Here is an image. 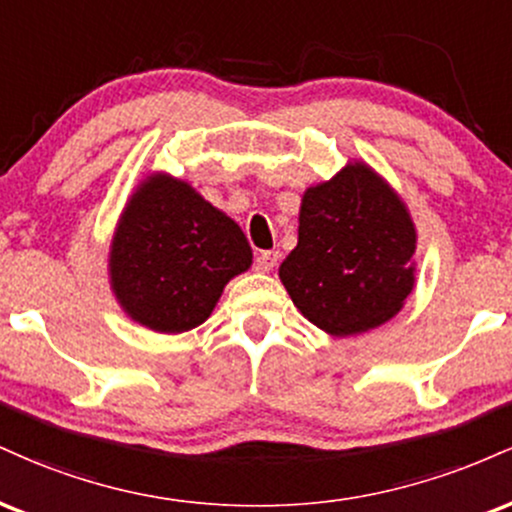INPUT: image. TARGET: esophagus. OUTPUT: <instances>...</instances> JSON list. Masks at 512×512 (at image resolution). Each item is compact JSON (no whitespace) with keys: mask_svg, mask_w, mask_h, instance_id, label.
<instances>
[{"mask_svg":"<svg viewBox=\"0 0 512 512\" xmlns=\"http://www.w3.org/2000/svg\"><path fill=\"white\" fill-rule=\"evenodd\" d=\"M279 257L281 255L276 250H264V252H260V255H257L255 267L260 269V272H272L276 264H279Z\"/></svg>","mask_w":512,"mask_h":512,"instance_id":"obj_1","label":"esophagus"}]
</instances>
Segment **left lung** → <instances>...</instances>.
Masks as SVG:
<instances>
[{
	"mask_svg": "<svg viewBox=\"0 0 512 512\" xmlns=\"http://www.w3.org/2000/svg\"><path fill=\"white\" fill-rule=\"evenodd\" d=\"M416 233L407 209L363 163L303 195L298 245L279 276L320 330L366 332L402 308L414 286Z\"/></svg>",
	"mask_w": 512,
	"mask_h": 512,
	"instance_id": "1",
	"label": "left lung"
}]
</instances>
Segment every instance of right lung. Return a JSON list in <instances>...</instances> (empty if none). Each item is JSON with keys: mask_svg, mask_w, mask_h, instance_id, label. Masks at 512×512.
<instances>
[{"mask_svg": "<svg viewBox=\"0 0 512 512\" xmlns=\"http://www.w3.org/2000/svg\"><path fill=\"white\" fill-rule=\"evenodd\" d=\"M252 262L236 221L187 182L156 175L127 204L110 250L113 291L132 320L178 334L202 325Z\"/></svg>", "mask_w": 512, "mask_h": 512, "instance_id": "1", "label": "right lung"}]
</instances>
